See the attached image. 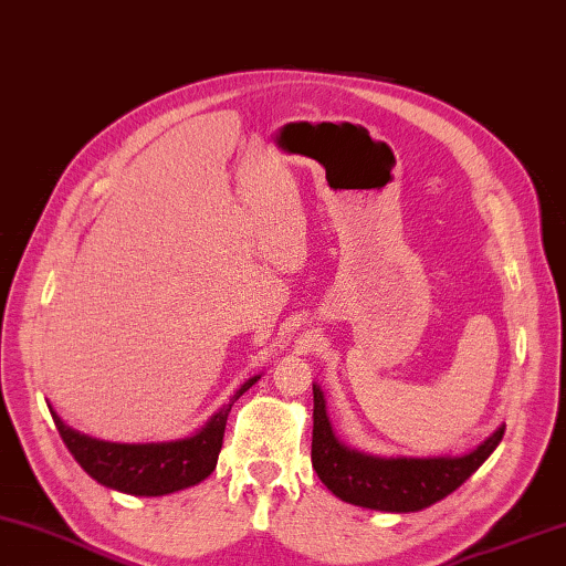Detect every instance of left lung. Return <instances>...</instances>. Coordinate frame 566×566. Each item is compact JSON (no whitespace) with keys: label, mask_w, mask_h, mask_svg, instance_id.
I'll use <instances>...</instances> for the list:
<instances>
[{"label":"left lung","mask_w":566,"mask_h":566,"mask_svg":"<svg viewBox=\"0 0 566 566\" xmlns=\"http://www.w3.org/2000/svg\"><path fill=\"white\" fill-rule=\"evenodd\" d=\"M315 428H313V467L322 483L352 505L386 513H415L442 501L457 491L491 457L503 440L501 424L486 442L464 457H428V459H380L344 447L332 432L325 410V396L317 386Z\"/></svg>","instance_id":"obj_1"}]
</instances>
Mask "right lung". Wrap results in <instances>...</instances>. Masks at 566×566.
Listing matches in <instances>:
<instances>
[{"label": "right lung", "instance_id": "obj_1", "mask_svg": "<svg viewBox=\"0 0 566 566\" xmlns=\"http://www.w3.org/2000/svg\"><path fill=\"white\" fill-rule=\"evenodd\" d=\"M259 376L249 378L227 406L214 412L210 422L200 432L186 440L158 442V444H117L92 440L67 428L51 410L57 432H61L65 447L71 449L75 461L97 483L114 491L132 495H166L188 486H195L207 479L217 467L219 449H222L224 428L229 410L234 402L256 384Z\"/></svg>", "mask_w": 566, "mask_h": 566}]
</instances>
